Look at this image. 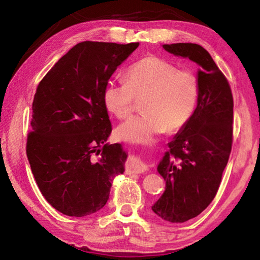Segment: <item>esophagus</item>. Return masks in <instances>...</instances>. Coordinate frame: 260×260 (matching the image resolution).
I'll return each instance as SVG.
<instances>
[{"instance_id":"1","label":"esophagus","mask_w":260,"mask_h":260,"mask_svg":"<svg viewBox=\"0 0 260 260\" xmlns=\"http://www.w3.org/2000/svg\"><path fill=\"white\" fill-rule=\"evenodd\" d=\"M127 172L129 173H142L147 171V164L138 157H132L127 161Z\"/></svg>"}]
</instances>
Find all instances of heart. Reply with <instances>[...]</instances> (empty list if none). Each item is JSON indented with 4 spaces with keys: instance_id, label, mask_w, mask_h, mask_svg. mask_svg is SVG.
<instances>
[{
    "instance_id": "obj_1",
    "label": "heart",
    "mask_w": 260,
    "mask_h": 260,
    "mask_svg": "<svg viewBox=\"0 0 260 260\" xmlns=\"http://www.w3.org/2000/svg\"><path fill=\"white\" fill-rule=\"evenodd\" d=\"M126 81H109L103 101L119 119L131 117L136 99H143V113L117 128L120 140L133 143L152 142L166 128H181L190 119L199 101L196 76L159 57L141 59L125 73Z\"/></svg>"
}]
</instances>
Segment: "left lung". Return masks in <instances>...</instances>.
<instances>
[{
  "label": "left lung",
  "instance_id": "left-lung-1",
  "mask_svg": "<svg viewBox=\"0 0 260 260\" xmlns=\"http://www.w3.org/2000/svg\"><path fill=\"white\" fill-rule=\"evenodd\" d=\"M162 48L199 65L196 109L157 166L166 186L151 206L166 221L184 222L203 212L218 191L232 150L234 102L227 79L203 47L172 43Z\"/></svg>",
  "mask_w": 260,
  "mask_h": 260
}]
</instances>
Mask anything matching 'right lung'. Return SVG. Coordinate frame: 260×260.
Wrapping results in <instances>:
<instances>
[{
  "mask_svg": "<svg viewBox=\"0 0 260 260\" xmlns=\"http://www.w3.org/2000/svg\"><path fill=\"white\" fill-rule=\"evenodd\" d=\"M139 47L85 41L51 68L37 88L26 153L38 187L52 208L85 217L107 204L127 152L109 144L112 126L103 91L117 68Z\"/></svg>",
  "mask_w": 260,
  "mask_h": 260,
  "instance_id": "add662e5",
  "label": "right lung"
}]
</instances>
